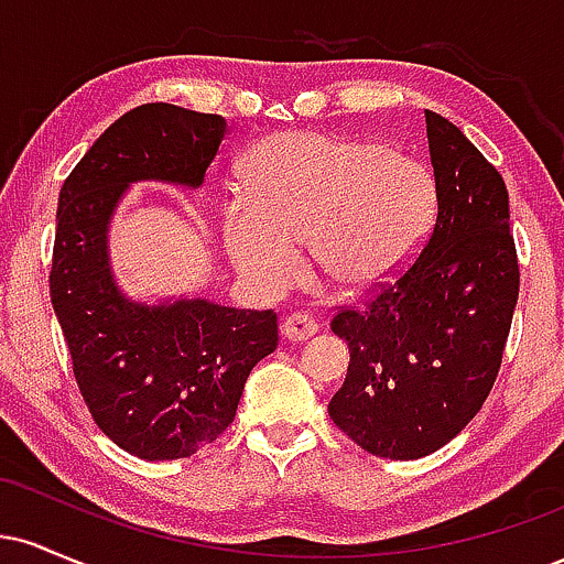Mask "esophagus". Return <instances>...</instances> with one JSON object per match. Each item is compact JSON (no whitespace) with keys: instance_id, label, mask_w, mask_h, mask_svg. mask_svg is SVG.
Returning a JSON list of instances; mask_svg holds the SVG:
<instances>
[{"instance_id":"esophagus-1","label":"esophagus","mask_w":564,"mask_h":564,"mask_svg":"<svg viewBox=\"0 0 564 564\" xmlns=\"http://www.w3.org/2000/svg\"><path fill=\"white\" fill-rule=\"evenodd\" d=\"M281 334L286 336L289 341H304L310 336L318 334V323L310 318L307 313H291L286 321L281 323Z\"/></svg>"}]
</instances>
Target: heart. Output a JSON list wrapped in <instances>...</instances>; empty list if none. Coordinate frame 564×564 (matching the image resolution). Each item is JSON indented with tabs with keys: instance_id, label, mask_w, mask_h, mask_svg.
<instances>
[{
	"instance_id": "1",
	"label": "heart",
	"mask_w": 564,
	"mask_h": 564,
	"mask_svg": "<svg viewBox=\"0 0 564 564\" xmlns=\"http://www.w3.org/2000/svg\"><path fill=\"white\" fill-rule=\"evenodd\" d=\"M243 191L223 206V241L232 264L264 289L294 281L302 241L339 289H377L416 260L437 209L422 161L326 132L262 140L243 161Z\"/></svg>"
}]
</instances>
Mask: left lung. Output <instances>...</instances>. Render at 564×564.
<instances>
[{
  "label": "left lung",
  "instance_id": "obj_1",
  "mask_svg": "<svg viewBox=\"0 0 564 564\" xmlns=\"http://www.w3.org/2000/svg\"><path fill=\"white\" fill-rule=\"evenodd\" d=\"M424 119L435 228L398 281L332 321L349 368L328 416L360 448L394 462L430 456L477 416L520 294L503 177L445 116Z\"/></svg>",
  "mask_w": 564,
  "mask_h": 564
}]
</instances>
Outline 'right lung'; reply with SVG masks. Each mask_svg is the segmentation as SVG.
Returning <instances> with one entry per match:
<instances>
[{"mask_svg":"<svg viewBox=\"0 0 564 564\" xmlns=\"http://www.w3.org/2000/svg\"><path fill=\"white\" fill-rule=\"evenodd\" d=\"M228 134L217 113L145 102L84 153L57 198L50 296L102 435L145 462L187 458L236 419L251 368L278 347L273 310L121 294L108 225L132 183L200 187Z\"/></svg>","mask_w":564,"mask_h":564,"instance_id":"right-lung-1","label":"right lung"}]
</instances>
